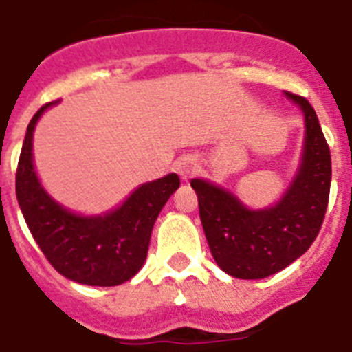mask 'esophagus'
<instances>
[{
    "mask_svg": "<svg viewBox=\"0 0 352 352\" xmlns=\"http://www.w3.org/2000/svg\"><path fill=\"white\" fill-rule=\"evenodd\" d=\"M199 170H201V164H199V161H197L195 157L186 155L181 157V159H177L175 171L179 173V177H181L182 181H188L190 177L199 173Z\"/></svg>",
    "mask_w": 352,
    "mask_h": 352,
    "instance_id": "esophagus-1",
    "label": "esophagus"
}]
</instances>
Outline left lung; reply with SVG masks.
I'll use <instances>...</instances> for the list:
<instances>
[{
    "label": "left lung",
    "instance_id": "1",
    "mask_svg": "<svg viewBox=\"0 0 352 352\" xmlns=\"http://www.w3.org/2000/svg\"><path fill=\"white\" fill-rule=\"evenodd\" d=\"M304 113V146L287 190L267 208H248L215 182L191 179L202 230L224 273L244 280L271 276L302 256L324 222L331 188V153L307 99L284 92Z\"/></svg>",
    "mask_w": 352,
    "mask_h": 352
}]
</instances>
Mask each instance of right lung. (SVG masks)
Listing matches in <instances>:
<instances>
[{"label":"right lung","instance_id":"obj_1","mask_svg":"<svg viewBox=\"0 0 352 352\" xmlns=\"http://www.w3.org/2000/svg\"><path fill=\"white\" fill-rule=\"evenodd\" d=\"M57 102V101H56ZM56 102H48L32 117L23 141L16 173V197L34 241L48 262L77 284H124L144 264L157 217L177 188V173L137 186L130 195L101 215H81L54 199L43 188L34 166V130Z\"/></svg>","mask_w":352,"mask_h":352}]
</instances>
